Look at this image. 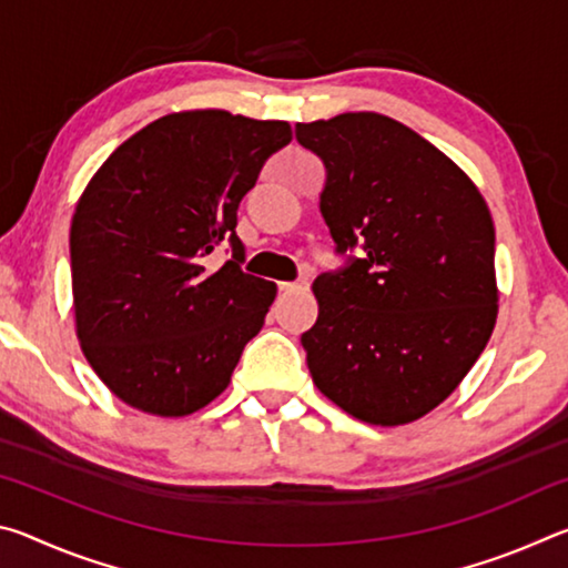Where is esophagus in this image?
Wrapping results in <instances>:
<instances>
[{
    "label": "esophagus",
    "mask_w": 568,
    "mask_h": 568,
    "mask_svg": "<svg viewBox=\"0 0 568 568\" xmlns=\"http://www.w3.org/2000/svg\"><path fill=\"white\" fill-rule=\"evenodd\" d=\"M281 291H283V293H287V295H293V293H307V291H311V283H307V281L281 283Z\"/></svg>",
    "instance_id": "34e87169"
}]
</instances>
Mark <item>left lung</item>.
Returning a JSON list of instances; mask_svg holds the SVG:
<instances>
[{
	"label": "left lung",
	"mask_w": 568,
	"mask_h": 568,
	"mask_svg": "<svg viewBox=\"0 0 568 568\" xmlns=\"http://www.w3.org/2000/svg\"><path fill=\"white\" fill-rule=\"evenodd\" d=\"M325 165L321 213L348 255L315 277L318 321L301 335L323 396L373 426L444 403L491 338L496 233L454 160L378 112L297 122Z\"/></svg>",
	"instance_id": "8db88e82"
}]
</instances>
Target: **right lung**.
I'll return each instance as SVG.
<instances>
[{
  "mask_svg": "<svg viewBox=\"0 0 568 568\" xmlns=\"http://www.w3.org/2000/svg\"><path fill=\"white\" fill-rule=\"evenodd\" d=\"M291 124L225 110L165 114L104 160L70 230L74 323L84 358L114 396L180 418L227 388L277 287L243 273L240 200ZM227 239L234 257L207 272Z\"/></svg>",
  "mask_w": 568,
  "mask_h": 568,
  "instance_id": "add662e5",
  "label": "right lung"
}]
</instances>
